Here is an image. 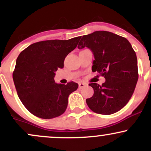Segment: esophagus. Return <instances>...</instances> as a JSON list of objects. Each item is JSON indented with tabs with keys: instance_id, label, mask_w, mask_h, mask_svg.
Wrapping results in <instances>:
<instances>
[{
	"instance_id": "34e87169",
	"label": "esophagus",
	"mask_w": 151,
	"mask_h": 151,
	"mask_svg": "<svg viewBox=\"0 0 151 151\" xmlns=\"http://www.w3.org/2000/svg\"><path fill=\"white\" fill-rule=\"evenodd\" d=\"M86 85V84H85V83L80 82V83H79V89H82V88L84 87V86H85Z\"/></svg>"
}]
</instances>
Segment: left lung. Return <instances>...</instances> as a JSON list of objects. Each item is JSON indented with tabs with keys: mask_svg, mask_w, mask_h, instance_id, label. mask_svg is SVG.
Masks as SVG:
<instances>
[{
	"mask_svg": "<svg viewBox=\"0 0 151 151\" xmlns=\"http://www.w3.org/2000/svg\"><path fill=\"white\" fill-rule=\"evenodd\" d=\"M79 39L78 48L87 47L93 54L92 72L106 79L101 85L89 84L93 94L86 99L88 106L104 115L119 111L129 102L138 79L137 57L131 43L108 31H95Z\"/></svg>",
	"mask_w": 151,
	"mask_h": 151,
	"instance_id": "1",
	"label": "left lung"
}]
</instances>
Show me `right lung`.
<instances>
[{"mask_svg": "<svg viewBox=\"0 0 151 151\" xmlns=\"http://www.w3.org/2000/svg\"><path fill=\"white\" fill-rule=\"evenodd\" d=\"M79 37L67 40L41 41L20 53L13 74L18 97L31 114L41 119L58 117L65 111L68 97L78 84L55 83V72L63 68L67 55L77 47Z\"/></svg>", "mask_w": 151, "mask_h": 151, "instance_id": "right-lung-1", "label": "right lung"}]
</instances>
